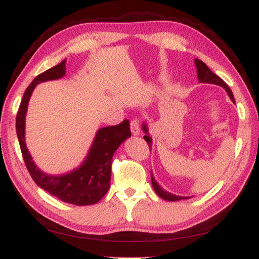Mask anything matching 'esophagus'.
I'll list each match as a JSON object with an SVG mask.
<instances>
[{
  "mask_svg": "<svg viewBox=\"0 0 259 259\" xmlns=\"http://www.w3.org/2000/svg\"><path fill=\"white\" fill-rule=\"evenodd\" d=\"M140 131H141L140 120L138 118L132 119L131 120V132H132V133H133L134 135H139Z\"/></svg>",
  "mask_w": 259,
  "mask_h": 259,
  "instance_id": "1",
  "label": "esophagus"
}]
</instances>
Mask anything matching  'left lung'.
Masks as SVG:
<instances>
[{
	"label": "left lung",
	"mask_w": 259,
	"mask_h": 259,
	"mask_svg": "<svg viewBox=\"0 0 259 259\" xmlns=\"http://www.w3.org/2000/svg\"><path fill=\"white\" fill-rule=\"evenodd\" d=\"M195 65H196V69H197V75H198V80L199 82H204V83H213V84H218V85H221L223 87L224 89L227 90L229 97H230L231 100L235 102V98H233V95H232V91L230 90V88L228 87V84L224 82L221 77H219L217 74H214V73L208 69L207 65L205 64V63L199 61V60H195ZM143 131L145 132V133H148V130H146V126L145 124L143 125ZM144 140L148 142L149 146H151V138L150 136L146 134L144 135ZM151 182H152V186L155 190V193H157L159 196L161 198L165 199V201H180V199H187V198H190V197H185V196H177V195H174V194H170L168 192H165V190H163L162 188H161L159 186V184L155 182L153 176H152V172H151Z\"/></svg>",
	"instance_id": "1"
}]
</instances>
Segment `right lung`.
<instances>
[{
	"instance_id": "add662e5",
	"label": "right lung",
	"mask_w": 259,
	"mask_h": 259,
	"mask_svg": "<svg viewBox=\"0 0 259 259\" xmlns=\"http://www.w3.org/2000/svg\"><path fill=\"white\" fill-rule=\"evenodd\" d=\"M65 74V61L37 75L24 91L19 107L16 127L21 153L26 167L39 187L61 201L74 205H91L99 202L108 192L111 177V161L117 148L130 138V120L118 125L100 128L96 135L90 152L79 169L64 176H48L41 172L31 160L24 143V118L29 98L35 87L44 81L60 79Z\"/></svg>"
}]
</instances>
